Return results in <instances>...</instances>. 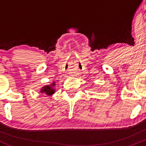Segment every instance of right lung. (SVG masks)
I'll list each match as a JSON object with an SVG mask.
<instances>
[{
  "mask_svg": "<svg viewBox=\"0 0 146 146\" xmlns=\"http://www.w3.org/2000/svg\"><path fill=\"white\" fill-rule=\"evenodd\" d=\"M55 85V84H52L51 85H48V86L44 87L43 89H42L41 92H44L45 94H46L47 95H51L52 94L54 93V86Z\"/></svg>",
  "mask_w": 146,
  "mask_h": 146,
  "instance_id": "1",
  "label": "right lung"
}]
</instances>
